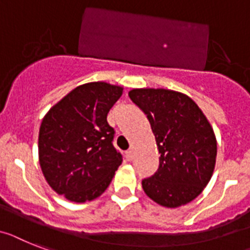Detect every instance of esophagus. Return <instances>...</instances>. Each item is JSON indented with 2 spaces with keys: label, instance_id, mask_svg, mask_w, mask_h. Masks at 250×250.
<instances>
[{
  "label": "esophagus",
  "instance_id": "esophagus-1",
  "mask_svg": "<svg viewBox=\"0 0 250 250\" xmlns=\"http://www.w3.org/2000/svg\"><path fill=\"white\" fill-rule=\"evenodd\" d=\"M125 156H127V160H133V157H135V155H133V151L132 150H128L127 152H125Z\"/></svg>",
  "mask_w": 250,
  "mask_h": 250
}]
</instances>
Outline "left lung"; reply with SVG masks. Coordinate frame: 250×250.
Masks as SVG:
<instances>
[{"label":"left lung","instance_id":"left-lung-1","mask_svg":"<svg viewBox=\"0 0 250 250\" xmlns=\"http://www.w3.org/2000/svg\"><path fill=\"white\" fill-rule=\"evenodd\" d=\"M129 98L147 115L159 150V169L142 180L151 200L167 208L198 197L212 177L217 141L208 119L190 99L167 89H132Z\"/></svg>","mask_w":250,"mask_h":250}]
</instances>
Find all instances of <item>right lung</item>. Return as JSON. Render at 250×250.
<instances>
[{
  "instance_id": "obj_1",
  "label": "right lung",
  "mask_w": 250,
  "mask_h": 250,
  "mask_svg": "<svg viewBox=\"0 0 250 250\" xmlns=\"http://www.w3.org/2000/svg\"><path fill=\"white\" fill-rule=\"evenodd\" d=\"M123 87L87 83L70 91L44 115L39 129V164L50 188L83 203L102 196L122 164L106 117Z\"/></svg>"
}]
</instances>
